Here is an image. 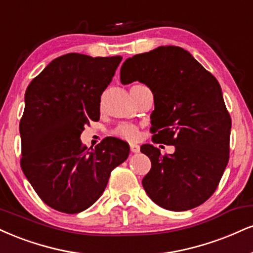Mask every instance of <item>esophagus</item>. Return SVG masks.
<instances>
[{
  "mask_svg": "<svg viewBox=\"0 0 253 253\" xmlns=\"http://www.w3.org/2000/svg\"><path fill=\"white\" fill-rule=\"evenodd\" d=\"M129 147H130V151H132L133 153H138V152L140 151L139 145H136V144H130Z\"/></svg>",
  "mask_w": 253,
  "mask_h": 253,
  "instance_id": "esophagus-1",
  "label": "esophagus"
}]
</instances>
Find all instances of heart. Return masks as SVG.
<instances>
[{"label": "heart", "instance_id": "obj_1", "mask_svg": "<svg viewBox=\"0 0 253 253\" xmlns=\"http://www.w3.org/2000/svg\"><path fill=\"white\" fill-rule=\"evenodd\" d=\"M114 134L118 136V138L124 139V140H129V141H133V140H136L139 136V130L134 125L130 124H123L120 126H118L114 130Z\"/></svg>", "mask_w": 253, "mask_h": 253}]
</instances>
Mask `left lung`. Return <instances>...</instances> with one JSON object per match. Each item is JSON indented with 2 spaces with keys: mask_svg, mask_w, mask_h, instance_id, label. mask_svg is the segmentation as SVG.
I'll list each match as a JSON object with an SVG mask.
<instances>
[{
  "mask_svg": "<svg viewBox=\"0 0 253 253\" xmlns=\"http://www.w3.org/2000/svg\"><path fill=\"white\" fill-rule=\"evenodd\" d=\"M120 81H139L150 88L153 140L175 148L161 157L153 145L141 146L152 163L142 179L146 193L169 211L202 205L229 163L231 118L217 79L184 48L161 45L128 57L121 66Z\"/></svg>",
  "mask_w": 253,
  "mask_h": 253,
  "instance_id": "8db88e82",
  "label": "left lung"
}]
</instances>
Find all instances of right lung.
Here are the masks:
<instances>
[{
    "label": "right lung",
    "mask_w": 253,
    "mask_h": 253,
    "mask_svg": "<svg viewBox=\"0 0 253 253\" xmlns=\"http://www.w3.org/2000/svg\"><path fill=\"white\" fill-rule=\"evenodd\" d=\"M121 56L69 53L53 60L24 94L21 167L35 192L56 211L74 214L101 197L115 167L128 158L123 140L82 146L84 125L100 118V99Z\"/></svg>",
    "instance_id": "right-lung-1"
}]
</instances>
